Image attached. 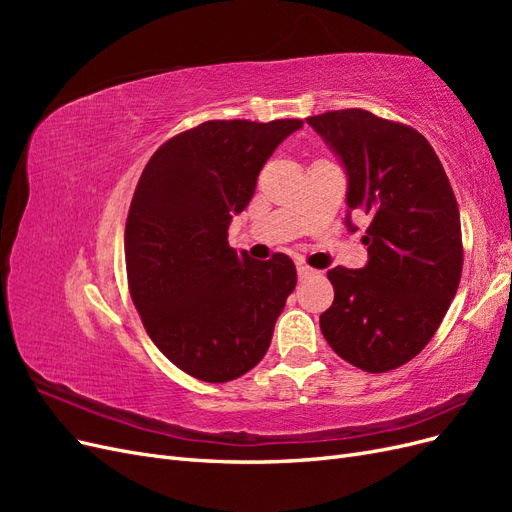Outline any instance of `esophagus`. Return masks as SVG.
Wrapping results in <instances>:
<instances>
[{
    "label": "esophagus",
    "mask_w": 512,
    "mask_h": 512,
    "mask_svg": "<svg viewBox=\"0 0 512 512\" xmlns=\"http://www.w3.org/2000/svg\"><path fill=\"white\" fill-rule=\"evenodd\" d=\"M297 273H299V280H305V277L314 275L316 271H314V269H309L307 265H297Z\"/></svg>",
    "instance_id": "34e87169"
}]
</instances>
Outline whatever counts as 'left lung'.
I'll return each instance as SVG.
<instances>
[{"label": "left lung", "instance_id": "obj_1", "mask_svg": "<svg viewBox=\"0 0 512 512\" xmlns=\"http://www.w3.org/2000/svg\"><path fill=\"white\" fill-rule=\"evenodd\" d=\"M348 175L350 211L367 213V265L327 275L333 305L320 316L329 346L371 374L421 352L448 312L463 267L459 207L427 138L404 123L346 108L307 117Z\"/></svg>", "mask_w": 512, "mask_h": 512}]
</instances>
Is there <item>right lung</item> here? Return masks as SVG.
<instances>
[{
  "label": "right lung",
  "instance_id": "1",
  "mask_svg": "<svg viewBox=\"0 0 512 512\" xmlns=\"http://www.w3.org/2000/svg\"><path fill=\"white\" fill-rule=\"evenodd\" d=\"M299 128L301 119L205 121L166 141L138 179L126 222L132 301L151 342L203 382L235 380L262 361L297 286L286 254H237L228 226Z\"/></svg>",
  "mask_w": 512,
  "mask_h": 512
}]
</instances>
